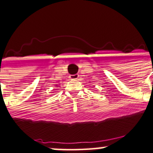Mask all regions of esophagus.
Returning a JSON list of instances; mask_svg holds the SVG:
<instances>
[{"instance_id": "1", "label": "esophagus", "mask_w": 153, "mask_h": 153, "mask_svg": "<svg viewBox=\"0 0 153 153\" xmlns=\"http://www.w3.org/2000/svg\"><path fill=\"white\" fill-rule=\"evenodd\" d=\"M78 78H79V75H71L70 76V78L71 79H72V80H77V79H78Z\"/></svg>"}]
</instances>
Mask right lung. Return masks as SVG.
<instances>
[{
    "label": "right lung",
    "instance_id": "1",
    "mask_svg": "<svg viewBox=\"0 0 153 153\" xmlns=\"http://www.w3.org/2000/svg\"><path fill=\"white\" fill-rule=\"evenodd\" d=\"M56 86H58V85H56ZM56 87H57V86H56Z\"/></svg>",
    "mask_w": 153,
    "mask_h": 153
}]
</instances>
